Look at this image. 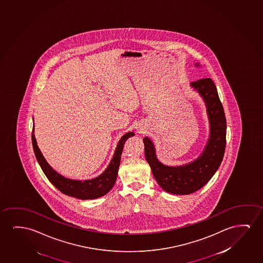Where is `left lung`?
<instances>
[{
	"mask_svg": "<svg viewBox=\"0 0 263 263\" xmlns=\"http://www.w3.org/2000/svg\"><path fill=\"white\" fill-rule=\"evenodd\" d=\"M195 66L200 67L198 63ZM190 86L204 102L209 121V138L200 155L186 164L167 166L159 161L152 140L143 139L146 160L156 181L173 195H189L203 187L218 170L226 149V115L215 83L211 78H203L192 82Z\"/></svg>",
	"mask_w": 263,
	"mask_h": 263,
	"instance_id": "8db88e82",
	"label": "left lung"
}]
</instances>
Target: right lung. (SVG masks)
I'll list each match as a JSON object with an SVG mask.
<instances>
[{"label":"right lung","instance_id":"add662e5","mask_svg":"<svg viewBox=\"0 0 263 263\" xmlns=\"http://www.w3.org/2000/svg\"><path fill=\"white\" fill-rule=\"evenodd\" d=\"M134 136V132L126 133L118 141L117 147L115 148V154L109 163L106 170L97 178L86 180H76L71 178H65L62 175L58 173L52 166L47 162V160L42 155L41 149L37 144V141L34 134V126L32 129V145L34 152L37 162L41 166L42 171L47 176L48 180L55 185L60 192L67 196H73L78 199H96L98 197L106 195L115 185L116 178L118 176L119 166L121 162L123 145L128 138Z\"/></svg>","mask_w":263,"mask_h":263}]
</instances>
